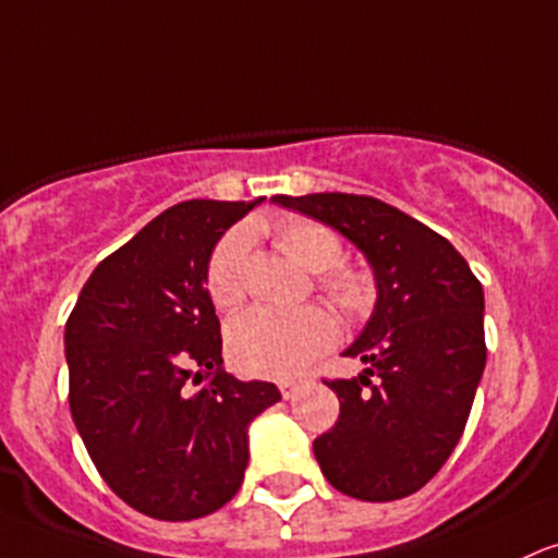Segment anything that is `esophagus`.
<instances>
[{"mask_svg": "<svg viewBox=\"0 0 558 558\" xmlns=\"http://www.w3.org/2000/svg\"><path fill=\"white\" fill-rule=\"evenodd\" d=\"M299 389H302L299 381H280V395H283V400H293V397L299 395Z\"/></svg>", "mask_w": 558, "mask_h": 558, "instance_id": "34e87169", "label": "esophagus"}]
</instances>
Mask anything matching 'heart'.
Returning a JSON list of instances; mask_svg holds the SVG:
<instances>
[{"mask_svg": "<svg viewBox=\"0 0 558 558\" xmlns=\"http://www.w3.org/2000/svg\"><path fill=\"white\" fill-rule=\"evenodd\" d=\"M275 243L296 265L323 272L320 286L336 307L360 312L371 302V280L352 269H333L341 262V241L333 230L312 219H289L275 230ZM246 235L230 232L214 251L209 265V293L219 310H232L246 296L243 286ZM336 323L326 310L254 307L228 328V354L241 373L265 378H286L304 371L317 354L333 347Z\"/></svg>", "mask_w": 558, "mask_h": 558, "instance_id": "obj_1", "label": "heart"}]
</instances>
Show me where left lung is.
Masks as SVG:
<instances>
[{"instance_id":"obj_1","label":"left lung","mask_w":558,"mask_h":558,"mask_svg":"<svg viewBox=\"0 0 558 558\" xmlns=\"http://www.w3.org/2000/svg\"><path fill=\"white\" fill-rule=\"evenodd\" d=\"M272 201L341 232L376 280L368 323L341 352L365 368L328 381L341 413L312 445L317 463L330 485L357 500L413 495L456 450L482 381V283L448 238L371 195Z\"/></svg>"}]
</instances>
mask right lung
Instances as JSON below:
<instances>
[{"label":"right lung","instance_id":"1","mask_svg":"<svg viewBox=\"0 0 558 558\" xmlns=\"http://www.w3.org/2000/svg\"><path fill=\"white\" fill-rule=\"evenodd\" d=\"M262 201L158 214L95 267L65 323L73 424L108 487L145 517L187 522L228 504L251 421L280 400L275 384L222 368L206 289L219 238Z\"/></svg>","mask_w":558,"mask_h":558}]
</instances>
